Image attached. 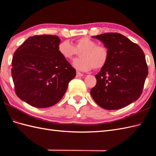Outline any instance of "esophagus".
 I'll return each instance as SVG.
<instances>
[{"label": "esophagus", "instance_id": "34e87169", "mask_svg": "<svg viewBox=\"0 0 156 156\" xmlns=\"http://www.w3.org/2000/svg\"><path fill=\"white\" fill-rule=\"evenodd\" d=\"M84 76V74H82V73H80V72H76V76H77V77H82V76Z\"/></svg>", "mask_w": 156, "mask_h": 156}]
</instances>
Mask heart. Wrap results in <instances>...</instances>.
<instances>
[{
  "label": "heart",
  "instance_id": "obj_1",
  "mask_svg": "<svg viewBox=\"0 0 156 156\" xmlns=\"http://www.w3.org/2000/svg\"><path fill=\"white\" fill-rule=\"evenodd\" d=\"M58 51L62 57L71 59L80 54V58L74 59L72 66L79 71L87 72L92 68H103L109 58L107 47L97 44V42L88 37H82L74 41V45L68 41H63L58 45Z\"/></svg>",
  "mask_w": 156,
  "mask_h": 156
}]
</instances>
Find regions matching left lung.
<instances>
[{
	"mask_svg": "<svg viewBox=\"0 0 156 156\" xmlns=\"http://www.w3.org/2000/svg\"><path fill=\"white\" fill-rule=\"evenodd\" d=\"M92 37L103 43L108 60L95 76L97 84L90 90L94 101L107 110H117L140 97L148 74L144 53L137 44L118 33Z\"/></svg>",
	"mask_w": 156,
	"mask_h": 156,
	"instance_id": "8db88e82",
	"label": "left lung"
}]
</instances>
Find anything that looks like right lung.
Masks as SVG:
<instances>
[{
  "label": "right lung",
  "mask_w": 156,
  "mask_h": 156,
  "mask_svg": "<svg viewBox=\"0 0 156 156\" xmlns=\"http://www.w3.org/2000/svg\"><path fill=\"white\" fill-rule=\"evenodd\" d=\"M57 35H35L26 39L12 59L11 75L17 97L37 108L61 100L76 69L58 51Z\"/></svg>",
  "instance_id": "add662e5"
}]
</instances>
